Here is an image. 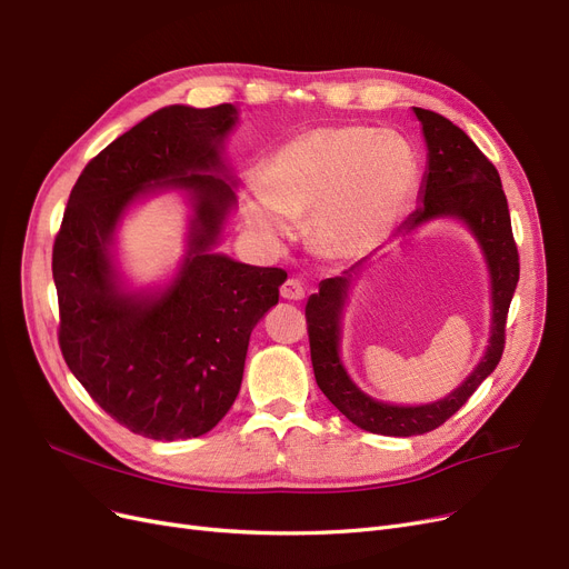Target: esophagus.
<instances>
[{
  "label": "esophagus",
  "instance_id": "obj_1",
  "mask_svg": "<svg viewBox=\"0 0 569 569\" xmlns=\"http://www.w3.org/2000/svg\"><path fill=\"white\" fill-rule=\"evenodd\" d=\"M280 293H282V299H287V301H301V299L306 297L303 284H301L297 278H289V280L280 287Z\"/></svg>",
  "mask_w": 569,
  "mask_h": 569
}]
</instances>
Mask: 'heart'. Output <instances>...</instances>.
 Masks as SVG:
<instances>
[{"instance_id": "b5f03b06", "label": "heart", "mask_w": 569, "mask_h": 569, "mask_svg": "<svg viewBox=\"0 0 569 569\" xmlns=\"http://www.w3.org/2000/svg\"><path fill=\"white\" fill-rule=\"evenodd\" d=\"M418 172V156L399 134L322 126L266 158L261 189L244 198L242 210L268 238L287 236V217L312 213V242L331 257H355L390 233L416 191Z\"/></svg>"}]
</instances>
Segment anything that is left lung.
I'll return each instance as SVG.
<instances>
[{
  "label": "left lung",
  "mask_w": 569,
  "mask_h": 569,
  "mask_svg": "<svg viewBox=\"0 0 569 569\" xmlns=\"http://www.w3.org/2000/svg\"><path fill=\"white\" fill-rule=\"evenodd\" d=\"M416 109L427 140V177L422 206L408 217L403 233L437 217L462 219L479 238L492 278V336L486 357L460 388L427 406H390L359 392L338 359L340 310H343L352 270L343 278L322 280L306 306L315 380L325 397L357 427L385 437H416L441 427L469 401L476 388L495 371L507 343V315L520 276L511 214L497 168L467 132L429 109Z\"/></svg>",
  "instance_id": "obj_1"
}]
</instances>
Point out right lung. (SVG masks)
I'll use <instances>...</instances> for the list:
<instances>
[{
    "mask_svg": "<svg viewBox=\"0 0 569 569\" xmlns=\"http://www.w3.org/2000/svg\"><path fill=\"white\" fill-rule=\"evenodd\" d=\"M233 104H172L90 158L53 242L58 343L93 401L132 435L156 441L210 431L233 406L249 333L278 303L282 268L212 254L236 202L219 149ZM151 186L189 188L197 200L190 257L158 300L123 295L108 250L122 210Z\"/></svg>",
    "mask_w": 569,
    "mask_h": 569,
    "instance_id": "add662e5",
    "label": "right lung"
}]
</instances>
